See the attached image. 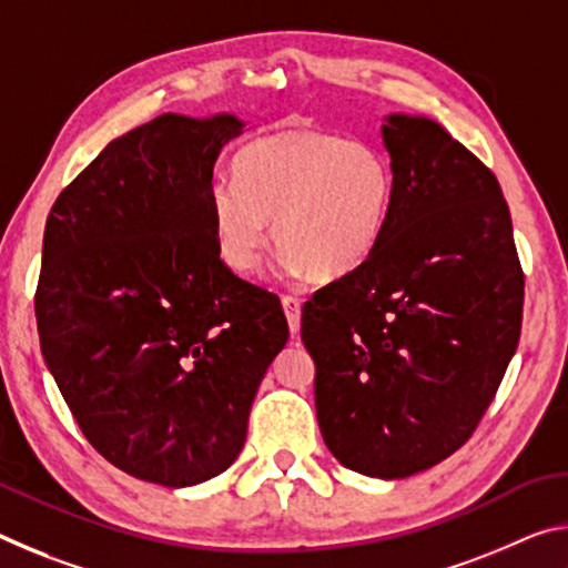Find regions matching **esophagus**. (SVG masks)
Returning a JSON list of instances; mask_svg holds the SVG:
<instances>
[{"instance_id":"obj_1","label":"esophagus","mask_w":568,"mask_h":568,"mask_svg":"<svg viewBox=\"0 0 568 568\" xmlns=\"http://www.w3.org/2000/svg\"><path fill=\"white\" fill-rule=\"evenodd\" d=\"M281 303H283V311H285V318H287V328H291V333L295 335L297 331H301L303 305H301V301H295V297H291V295H285Z\"/></svg>"}]
</instances>
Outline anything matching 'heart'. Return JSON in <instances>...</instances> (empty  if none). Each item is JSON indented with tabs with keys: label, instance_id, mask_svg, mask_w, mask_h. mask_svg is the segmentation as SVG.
Returning a JSON list of instances; mask_svg holds the SVG:
<instances>
[{
	"label": "heart",
	"instance_id": "heart-1",
	"mask_svg": "<svg viewBox=\"0 0 568 568\" xmlns=\"http://www.w3.org/2000/svg\"><path fill=\"white\" fill-rule=\"evenodd\" d=\"M235 182L210 190L217 255L230 271L261 265L273 223L291 275L338 281L386 235L396 170L378 145L315 128H283L237 152Z\"/></svg>",
	"mask_w": 568,
	"mask_h": 568
}]
</instances>
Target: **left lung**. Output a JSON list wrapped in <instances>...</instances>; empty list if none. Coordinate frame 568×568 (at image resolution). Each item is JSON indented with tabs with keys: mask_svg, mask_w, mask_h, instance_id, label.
I'll return each mask as SVG.
<instances>
[{
	"mask_svg": "<svg viewBox=\"0 0 568 568\" xmlns=\"http://www.w3.org/2000/svg\"><path fill=\"white\" fill-rule=\"evenodd\" d=\"M396 203L376 253L303 307L315 413L345 468L406 478L474 434L524 311L511 213L484 162L436 120L393 112Z\"/></svg>",
	"mask_w": 568,
	"mask_h": 568,
	"instance_id": "obj_1",
	"label": "left lung"
}]
</instances>
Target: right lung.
I'll return each instance as SVG.
<instances>
[{
  "instance_id": "add662e5",
  "label": "right lung",
  "mask_w": 568,
  "mask_h": 568,
  "mask_svg": "<svg viewBox=\"0 0 568 568\" xmlns=\"http://www.w3.org/2000/svg\"><path fill=\"white\" fill-rule=\"evenodd\" d=\"M230 112H168L112 140L47 217L34 313L77 426L134 478L185 488L245 446L287 343L281 301L220 261L210 190L243 134Z\"/></svg>"
}]
</instances>
